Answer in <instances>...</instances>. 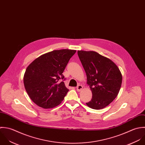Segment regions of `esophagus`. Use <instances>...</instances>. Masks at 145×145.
I'll use <instances>...</instances> for the list:
<instances>
[{"instance_id": "esophagus-1", "label": "esophagus", "mask_w": 145, "mask_h": 145, "mask_svg": "<svg viewBox=\"0 0 145 145\" xmlns=\"http://www.w3.org/2000/svg\"><path fill=\"white\" fill-rule=\"evenodd\" d=\"M83 89V86L82 85H79L78 86V87H76V90L78 91H80L82 89Z\"/></svg>"}]
</instances>
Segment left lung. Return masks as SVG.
<instances>
[{"label":"left lung","instance_id":"1","mask_svg":"<svg viewBox=\"0 0 145 145\" xmlns=\"http://www.w3.org/2000/svg\"><path fill=\"white\" fill-rule=\"evenodd\" d=\"M78 54L92 92V99L86 104L93 109H102L118 96L121 74L115 63L96 52L78 50Z\"/></svg>","mask_w":145,"mask_h":145}]
</instances>
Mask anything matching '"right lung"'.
Segmentation results:
<instances>
[{"label":"right lung","instance_id":"right-lung-1","mask_svg":"<svg viewBox=\"0 0 145 145\" xmlns=\"http://www.w3.org/2000/svg\"><path fill=\"white\" fill-rule=\"evenodd\" d=\"M75 50H54L31 62L24 76L25 89L38 106L49 108L61 103L69 91L63 82L62 73Z\"/></svg>","mask_w":145,"mask_h":145}]
</instances>
